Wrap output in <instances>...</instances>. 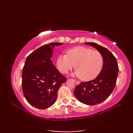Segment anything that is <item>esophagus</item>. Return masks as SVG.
Returning a JSON list of instances; mask_svg holds the SVG:
<instances>
[{"label": "esophagus", "instance_id": "obj_1", "mask_svg": "<svg viewBox=\"0 0 133 133\" xmlns=\"http://www.w3.org/2000/svg\"><path fill=\"white\" fill-rule=\"evenodd\" d=\"M74 81L75 82V83H77V84H79V83H80L79 82V81H77V80H75V79H74Z\"/></svg>", "mask_w": 133, "mask_h": 133}]
</instances>
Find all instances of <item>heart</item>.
Here are the masks:
<instances>
[{
    "label": "heart",
    "instance_id": "obj_1",
    "mask_svg": "<svg viewBox=\"0 0 133 133\" xmlns=\"http://www.w3.org/2000/svg\"><path fill=\"white\" fill-rule=\"evenodd\" d=\"M103 61V56L99 52L79 46L69 50L67 55H59L56 65L63 74H66L75 66L77 69L72 75L87 81L94 78L98 74Z\"/></svg>",
    "mask_w": 133,
    "mask_h": 133
}]
</instances>
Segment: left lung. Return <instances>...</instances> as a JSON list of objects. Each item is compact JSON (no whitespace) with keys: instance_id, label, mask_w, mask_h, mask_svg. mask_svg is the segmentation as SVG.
Listing matches in <instances>:
<instances>
[{"instance_id":"obj_1","label":"left lung","mask_w":133,"mask_h":133,"mask_svg":"<svg viewBox=\"0 0 133 133\" xmlns=\"http://www.w3.org/2000/svg\"><path fill=\"white\" fill-rule=\"evenodd\" d=\"M94 47L103 56L101 71L94 80L81 83L75 87L74 95L81 102L95 105L105 101L111 94L116 84L118 69L117 59L106 48L92 42H86Z\"/></svg>"}]
</instances>
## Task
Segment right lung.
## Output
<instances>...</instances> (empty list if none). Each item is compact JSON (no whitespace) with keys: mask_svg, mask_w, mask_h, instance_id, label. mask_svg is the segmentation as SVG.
<instances>
[{"mask_svg":"<svg viewBox=\"0 0 133 133\" xmlns=\"http://www.w3.org/2000/svg\"><path fill=\"white\" fill-rule=\"evenodd\" d=\"M63 43H52L38 48L27 56L22 70V89L31 105L46 109L55 103L57 92L66 78L56 69L51 59L55 46Z\"/></svg>","mask_w":133,"mask_h":133,"instance_id":"add662e5","label":"right lung"}]
</instances>
